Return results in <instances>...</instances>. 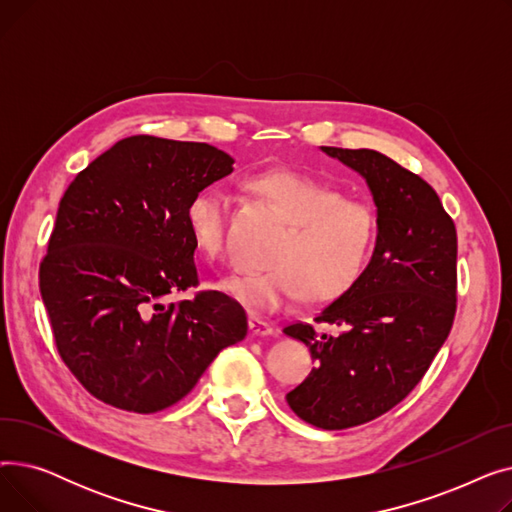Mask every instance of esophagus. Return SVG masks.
<instances>
[{
    "label": "esophagus",
    "instance_id": "obj_1",
    "mask_svg": "<svg viewBox=\"0 0 512 512\" xmlns=\"http://www.w3.org/2000/svg\"><path fill=\"white\" fill-rule=\"evenodd\" d=\"M249 330H251L253 336H270V334H274V326L270 324V321H265V319L255 317V315L249 317Z\"/></svg>",
    "mask_w": 512,
    "mask_h": 512
}]
</instances>
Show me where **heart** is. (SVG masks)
Wrapping results in <instances>:
<instances>
[{
	"instance_id": "heart-1",
	"label": "heart",
	"mask_w": 512,
	"mask_h": 512,
	"mask_svg": "<svg viewBox=\"0 0 512 512\" xmlns=\"http://www.w3.org/2000/svg\"><path fill=\"white\" fill-rule=\"evenodd\" d=\"M249 186L290 224L265 259L270 267L222 280L224 294L249 313L265 315L290 307L299 294L311 305L334 301L359 280L375 240L367 203L292 170L263 172ZM228 211L230 199L220 188H203L184 209L188 234L207 259L224 253Z\"/></svg>"
}]
</instances>
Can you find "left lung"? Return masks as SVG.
I'll use <instances>...</instances> for the list:
<instances>
[{"label": "left lung", "mask_w": 512, "mask_h": 512, "mask_svg": "<svg viewBox=\"0 0 512 512\" xmlns=\"http://www.w3.org/2000/svg\"><path fill=\"white\" fill-rule=\"evenodd\" d=\"M359 172L378 207L369 265L313 324L284 334L305 342L315 367L286 394L321 429H346L388 413L425 375L456 313V228L423 178L373 149L321 147ZM334 325L338 333H324Z\"/></svg>", "instance_id": "obj_1"}]
</instances>
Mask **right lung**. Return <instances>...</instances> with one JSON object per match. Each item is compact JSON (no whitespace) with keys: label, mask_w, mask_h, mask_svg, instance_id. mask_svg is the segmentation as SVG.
Here are the masks:
<instances>
[{"label":"right lung","mask_w":512,"mask_h":512,"mask_svg":"<svg viewBox=\"0 0 512 512\" xmlns=\"http://www.w3.org/2000/svg\"><path fill=\"white\" fill-rule=\"evenodd\" d=\"M232 164L207 143L137 134L66 188L39 290L62 361L105 405L168 409L222 348L247 336L245 309L224 292L164 305L199 284L184 209Z\"/></svg>","instance_id":"1"}]
</instances>
